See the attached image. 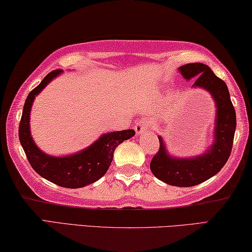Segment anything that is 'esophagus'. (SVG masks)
I'll use <instances>...</instances> for the list:
<instances>
[{
    "label": "esophagus",
    "mask_w": 252,
    "mask_h": 252,
    "mask_svg": "<svg viewBox=\"0 0 252 252\" xmlns=\"http://www.w3.org/2000/svg\"><path fill=\"white\" fill-rule=\"evenodd\" d=\"M147 124L146 123H144V122H137L136 123V125H135V133H136V135H140V134H143L145 130L147 129Z\"/></svg>",
    "instance_id": "esophagus-1"
}]
</instances>
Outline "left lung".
Listing matches in <instances>:
<instances>
[{
  "label": "left lung",
  "instance_id": "obj_1",
  "mask_svg": "<svg viewBox=\"0 0 252 252\" xmlns=\"http://www.w3.org/2000/svg\"><path fill=\"white\" fill-rule=\"evenodd\" d=\"M185 79L196 77L192 87L202 88L213 97L216 105L214 142L201 155L174 157L166 148L165 140L159 139V151L151 161V170L161 182L176 187H191L206 182L218 174L230 156L236 131V112L228 87L216 76L209 66L191 63L178 68Z\"/></svg>",
  "mask_w": 252,
  "mask_h": 252
}]
</instances>
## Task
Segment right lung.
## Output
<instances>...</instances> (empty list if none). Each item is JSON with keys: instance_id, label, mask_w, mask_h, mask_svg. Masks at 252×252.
<instances>
[{"instance_id": "obj_1", "label": "right lung", "mask_w": 252, "mask_h": 252, "mask_svg": "<svg viewBox=\"0 0 252 252\" xmlns=\"http://www.w3.org/2000/svg\"><path fill=\"white\" fill-rule=\"evenodd\" d=\"M63 73L55 69L47 74L25 100L19 127V137L32 168L48 182L65 188H82L97 182L112 164L114 152L119 144L135 135V130L106 133L83 151L66 156H51L39 149L31 135L30 115L33 101L53 79Z\"/></svg>"}]
</instances>
